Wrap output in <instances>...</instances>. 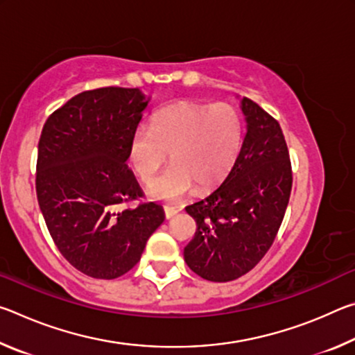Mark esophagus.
Wrapping results in <instances>:
<instances>
[{
    "mask_svg": "<svg viewBox=\"0 0 355 355\" xmlns=\"http://www.w3.org/2000/svg\"><path fill=\"white\" fill-rule=\"evenodd\" d=\"M178 211H180L178 208H173V207H166V208H164V216H166V219H171V218H173V216L178 214Z\"/></svg>",
    "mask_w": 355,
    "mask_h": 355,
    "instance_id": "34e87169",
    "label": "esophagus"
}]
</instances>
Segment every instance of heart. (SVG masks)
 I'll return each instance as SVG.
<instances>
[{"instance_id": "b5f03b06", "label": "heart", "mask_w": 355, "mask_h": 355, "mask_svg": "<svg viewBox=\"0 0 355 355\" xmlns=\"http://www.w3.org/2000/svg\"><path fill=\"white\" fill-rule=\"evenodd\" d=\"M243 144V119L228 103L192 101L166 106L155 112L152 127L139 125L130 142V163L142 183H150L171 153L172 164L150 186V196L177 202L194 183L199 189L219 184Z\"/></svg>"}]
</instances>
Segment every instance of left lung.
Masks as SVG:
<instances>
[{
    "mask_svg": "<svg viewBox=\"0 0 355 355\" xmlns=\"http://www.w3.org/2000/svg\"><path fill=\"white\" fill-rule=\"evenodd\" d=\"M241 110L248 131L235 166L218 189L184 208L197 224L184 261L209 282L235 280L260 263L291 194V161L279 122L248 97Z\"/></svg>",
    "mask_w": 355,
    "mask_h": 355,
    "instance_id": "1",
    "label": "left lung"
}]
</instances>
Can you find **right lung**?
<instances>
[{"label": "right lung", "mask_w": 355, "mask_h": 355, "mask_svg": "<svg viewBox=\"0 0 355 355\" xmlns=\"http://www.w3.org/2000/svg\"><path fill=\"white\" fill-rule=\"evenodd\" d=\"M148 100L139 89L84 91L46 119L35 192L62 257L94 279H117L141 260L163 208L142 202L128 169L130 142ZM135 200V207L123 209Z\"/></svg>", "instance_id": "obj_1"}]
</instances>
